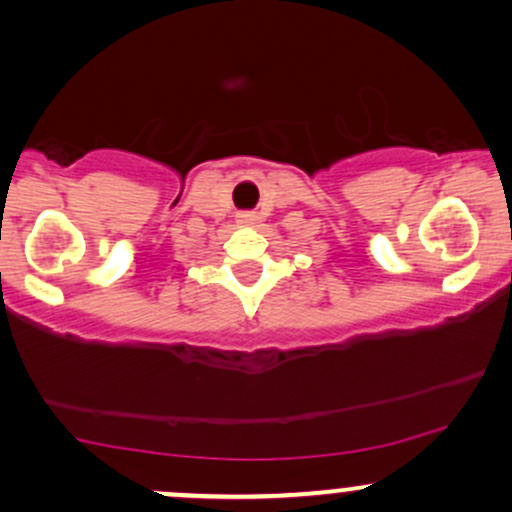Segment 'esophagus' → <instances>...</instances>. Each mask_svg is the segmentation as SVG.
<instances>
[{"instance_id":"1","label":"esophagus","mask_w":512,"mask_h":512,"mask_svg":"<svg viewBox=\"0 0 512 512\" xmlns=\"http://www.w3.org/2000/svg\"><path fill=\"white\" fill-rule=\"evenodd\" d=\"M257 219H260V216H257L255 211H245V214L238 216V223H240V226H252V223H255Z\"/></svg>"}]
</instances>
